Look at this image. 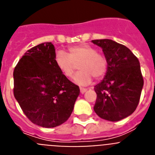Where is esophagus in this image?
I'll return each mask as SVG.
<instances>
[{"instance_id":"obj_1","label":"esophagus","mask_w":155,"mask_h":155,"mask_svg":"<svg viewBox=\"0 0 155 155\" xmlns=\"http://www.w3.org/2000/svg\"><path fill=\"white\" fill-rule=\"evenodd\" d=\"M80 91L81 94H84V93H85L86 91H87V89H86V88H84V87H81Z\"/></svg>"}]
</instances>
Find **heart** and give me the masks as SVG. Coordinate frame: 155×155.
Instances as JSON below:
<instances>
[{
	"label": "heart",
	"mask_w": 155,
	"mask_h": 155,
	"mask_svg": "<svg viewBox=\"0 0 155 155\" xmlns=\"http://www.w3.org/2000/svg\"><path fill=\"white\" fill-rule=\"evenodd\" d=\"M69 53L57 50L54 55V62L64 76L71 78L75 69V64H78L79 71L74 77L77 84L84 86L90 84L94 78H103L107 71V61L104 56L97 53L94 48L82 44L71 46Z\"/></svg>",
	"instance_id": "obj_1"
}]
</instances>
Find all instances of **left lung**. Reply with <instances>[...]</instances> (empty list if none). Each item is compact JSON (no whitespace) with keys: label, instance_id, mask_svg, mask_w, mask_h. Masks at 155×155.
I'll list each match as a JSON object with an SVG mask.
<instances>
[{"label":"left lung","instance_id":"1","mask_svg":"<svg viewBox=\"0 0 155 155\" xmlns=\"http://www.w3.org/2000/svg\"><path fill=\"white\" fill-rule=\"evenodd\" d=\"M91 42L102 48L107 61L104 78L94 86V110L100 118L120 121L130 116L139 103L143 86L140 62L130 49L112 39Z\"/></svg>","mask_w":155,"mask_h":155}]
</instances>
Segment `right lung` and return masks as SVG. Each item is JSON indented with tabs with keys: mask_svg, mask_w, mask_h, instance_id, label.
Returning a JSON list of instances; mask_svg holds the SVG:
<instances>
[{
	"mask_svg": "<svg viewBox=\"0 0 155 155\" xmlns=\"http://www.w3.org/2000/svg\"><path fill=\"white\" fill-rule=\"evenodd\" d=\"M55 48L43 42L31 48L14 70V95L34 124L46 128L68 120L80 94L79 87L61 73L54 62Z\"/></svg>",
	"mask_w": 155,
	"mask_h": 155,
	"instance_id": "obj_1",
	"label": "right lung"
}]
</instances>
